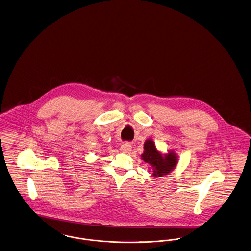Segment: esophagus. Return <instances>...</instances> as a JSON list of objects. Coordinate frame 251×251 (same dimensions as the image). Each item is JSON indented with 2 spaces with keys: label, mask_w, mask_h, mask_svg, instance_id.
<instances>
[{
  "label": "esophagus",
  "mask_w": 251,
  "mask_h": 251,
  "mask_svg": "<svg viewBox=\"0 0 251 251\" xmlns=\"http://www.w3.org/2000/svg\"><path fill=\"white\" fill-rule=\"evenodd\" d=\"M120 149L123 153H130L131 150H132V145L129 142H125L121 145Z\"/></svg>",
  "instance_id": "1"
}]
</instances>
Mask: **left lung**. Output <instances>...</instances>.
<instances>
[{
  "instance_id": "obj_1",
  "label": "left lung",
  "mask_w": 251,
  "mask_h": 251,
  "mask_svg": "<svg viewBox=\"0 0 251 251\" xmlns=\"http://www.w3.org/2000/svg\"><path fill=\"white\" fill-rule=\"evenodd\" d=\"M143 148L144 151L141 157L144 162L152 166L153 176L163 177L164 175H169L175 170L178 163V156L173 150L166 154H162L156 149L153 141L150 139L144 142Z\"/></svg>"
}]
</instances>
